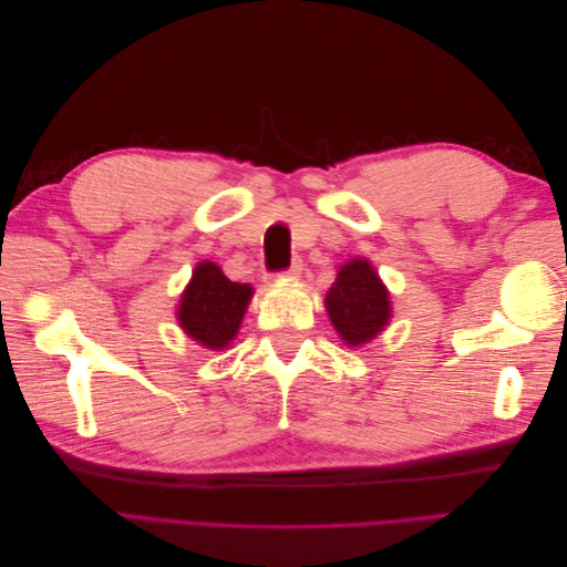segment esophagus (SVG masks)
I'll use <instances>...</instances> for the list:
<instances>
[{
	"instance_id": "esophagus-1",
	"label": "esophagus",
	"mask_w": 567,
	"mask_h": 567,
	"mask_svg": "<svg viewBox=\"0 0 567 567\" xmlns=\"http://www.w3.org/2000/svg\"><path fill=\"white\" fill-rule=\"evenodd\" d=\"M300 271H302V262H300V260H293V265H290V267L284 271V277L296 279V277H300Z\"/></svg>"
}]
</instances>
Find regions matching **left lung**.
I'll use <instances>...</instances> for the list:
<instances>
[{
    "label": "left lung",
    "instance_id": "8db88e82",
    "mask_svg": "<svg viewBox=\"0 0 567 567\" xmlns=\"http://www.w3.org/2000/svg\"><path fill=\"white\" fill-rule=\"evenodd\" d=\"M323 302L338 336L350 348H359L373 340L392 317L388 288L371 262L362 260V257H354L340 267Z\"/></svg>",
    "mask_w": 567,
    "mask_h": 567
}]
</instances>
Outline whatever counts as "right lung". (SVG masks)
I'll list each match as a JSON object with an SVG mask.
<instances>
[{
  "instance_id": "obj_1",
  "label": "right lung",
  "mask_w": 567,
  "mask_h": 567,
  "mask_svg": "<svg viewBox=\"0 0 567 567\" xmlns=\"http://www.w3.org/2000/svg\"><path fill=\"white\" fill-rule=\"evenodd\" d=\"M252 288L229 281L215 262H198L179 300L177 321L188 338L208 350H221L236 338Z\"/></svg>"
}]
</instances>
